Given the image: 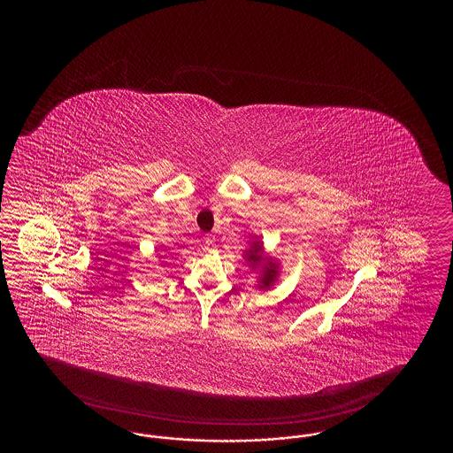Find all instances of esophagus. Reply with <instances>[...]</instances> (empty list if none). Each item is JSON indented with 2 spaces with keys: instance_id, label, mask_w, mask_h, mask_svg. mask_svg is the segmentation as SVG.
<instances>
[{
  "instance_id": "34e87169",
  "label": "esophagus",
  "mask_w": 453,
  "mask_h": 453,
  "mask_svg": "<svg viewBox=\"0 0 453 453\" xmlns=\"http://www.w3.org/2000/svg\"><path fill=\"white\" fill-rule=\"evenodd\" d=\"M215 238L213 236H205L203 238V250H215Z\"/></svg>"
}]
</instances>
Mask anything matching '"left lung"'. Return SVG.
I'll list each match as a JSON object with an SVG mask.
<instances>
[{
	"label": "left lung",
	"mask_w": 453,
	"mask_h": 453,
	"mask_svg": "<svg viewBox=\"0 0 453 453\" xmlns=\"http://www.w3.org/2000/svg\"><path fill=\"white\" fill-rule=\"evenodd\" d=\"M246 259H248V262H250L252 267H256L262 260L267 262L269 267L264 269L262 285H264V287H269L270 283L275 279V275H277V265L272 262V257H269V259H264V257H262V242H260V241L259 242H257V241L252 242L250 250H246Z\"/></svg>",
	"instance_id": "1"
}]
</instances>
